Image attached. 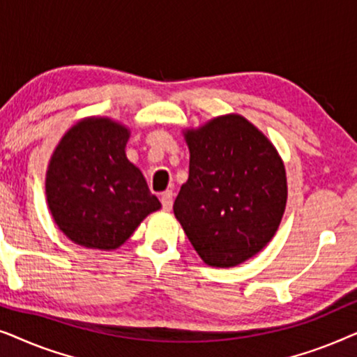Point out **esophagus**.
<instances>
[{
    "label": "esophagus",
    "instance_id": "34e87169",
    "mask_svg": "<svg viewBox=\"0 0 357 357\" xmlns=\"http://www.w3.org/2000/svg\"><path fill=\"white\" fill-rule=\"evenodd\" d=\"M160 203H162V208L165 211H170V208H172V203H174V193L167 190V192H164L160 195Z\"/></svg>",
    "mask_w": 357,
    "mask_h": 357
}]
</instances>
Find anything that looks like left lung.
I'll use <instances>...</instances> for the list:
<instances>
[{
    "instance_id": "left-lung-1",
    "label": "left lung",
    "mask_w": 357,
    "mask_h": 357,
    "mask_svg": "<svg viewBox=\"0 0 357 357\" xmlns=\"http://www.w3.org/2000/svg\"><path fill=\"white\" fill-rule=\"evenodd\" d=\"M183 138L190 172L175 198V218L206 265H241L280 227L287 202L284 162L275 144L238 114L183 130Z\"/></svg>"
}]
</instances>
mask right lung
<instances>
[{
	"label": "right lung",
	"mask_w": 357,
	"mask_h": 357,
	"mask_svg": "<svg viewBox=\"0 0 357 357\" xmlns=\"http://www.w3.org/2000/svg\"><path fill=\"white\" fill-rule=\"evenodd\" d=\"M130 128L109 116H86L53 151L45 175L47 204L71 242L116 250L148 214L160 209L141 170L126 158Z\"/></svg>",
	"instance_id": "obj_1"
}]
</instances>
